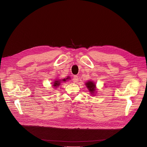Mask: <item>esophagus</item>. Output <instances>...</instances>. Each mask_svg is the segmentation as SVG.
<instances>
[{"label": "esophagus", "mask_w": 147, "mask_h": 147, "mask_svg": "<svg viewBox=\"0 0 147 147\" xmlns=\"http://www.w3.org/2000/svg\"><path fill=\"white\" fill-rule=\"evenodd\" d=\"M73 82L74 83H77L79 81V77L78 76H74L73 77Z\"/></svg>", "instance_id": "obj_1"}]
</instances>
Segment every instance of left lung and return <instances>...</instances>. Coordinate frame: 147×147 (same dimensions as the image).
Returning a JSON list of instances; mask_svg holds the SVG:
<instances>
[{
    "label": "left lung",
    "instance_id": "obj_1",
    "mask_svg": "<svg viewBox=\"0 0 147 147\" xmlns=\"http://www.w3.org/2000/svg\"><path fill=\"white\" fill-rule=\"evenodd\" d=\"M85 85L86 88L88 89L89 92H90V94L94 96V95L96 93V86L95 82L94 81L89 80L87 82H86Z\"/></svg>",
    "mask_w": 147,
    "mask_h": 147
}]
</instances>
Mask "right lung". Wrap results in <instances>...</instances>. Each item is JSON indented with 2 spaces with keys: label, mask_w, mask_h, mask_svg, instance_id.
I'll use <instances>...</instances> for the list:
<instances>
[{
  "label": "right lung",
  "mask_w": 147,
  "mask_h": 147,
  "mask_svg": "<svg viewBox=\"0 0 147 147\" xmlns=\"http://www.w3.org/2000/svg\"><path fill=\"white\" fill-rule=\"evenodd\" d=\"M70 78H69V77H67V78H64V79H56L55 80V81H54L53 82H52L53 83H52L53 85L52 86H53L55 88H58L60 84L61 83V82H66L67 80H68V79H69Z\"/></svg>",
  "instance_id": "1"
}]
</instances>
